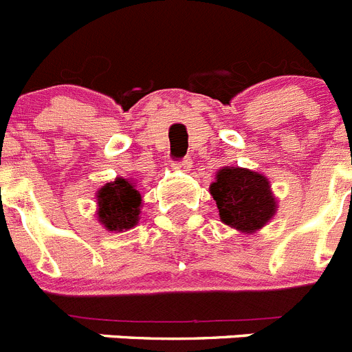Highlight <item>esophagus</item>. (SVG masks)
<instances>
[{
  "mask_svg": "<svg viewBox=\"0 0 352 352\" xmlns=\"http://www.w3.org/2000/svg\"><path fill=\"white\" fill-rule=\"evenodd\" d=\"M173 165H174V167H178V169L188 170V169H190L192 160H190V158H188V156H187V158H182V160H176V162H174Z\"/></svg>",
  "mask_w": 352,
  "mask_h": 352,
  "instance_id": "34e87169",
  "label": "esophagus"
}]
</instances>
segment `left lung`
Listing matches in <instances>:
<instances>
[{"label": "left lung", "instance_id": "8db88e82", "mask_svg": "<svg viewBox=\"0 0 352 352\" xmlns=\"http://www.w3.org/2000/svg\"><path fill=\"white\" fill-rule=\"evenodd\" d=\"M222 222L239 231H256L276 213L265 176L240 167H224L210 187Z\"/></svg>", "mask_w": 352, "mask_h": 352}]
</instances>
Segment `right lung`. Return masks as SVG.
<instances>
[{"label":"right lung","mask_w":352,"mask_h":352,"mask_svg":"<svg viewBox=\"0 0 352 352\" xmlns=\"http://www.w3.org/2000/svg\"><path fill=\"white\" fill-rule=\"evenodd\" d=\"M140 201L139 190L128 179L117 178L107 183L98 192L99 221L110 231L130 230L139 221Z\"/></svg>","instance_id":"add662e5"}]
</instances>
